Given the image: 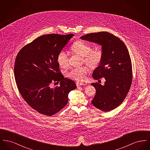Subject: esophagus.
<instances>
[{
	"instance_id": "obj_1",
	"label": "esophagus",
	"mask_w": 150,
	"mask_h": 150,
	"mask_svg": "<svg viewBox=\"0 0 150 150\" xmlns=\"http://www.w3.org/2000/svg\"><path fill=\"white\" fill-rule=\"evenodd\" d=\"M86 84L82 82H76V86L78 87L79 86H85Z\"/></svg>"
}]
</instances>
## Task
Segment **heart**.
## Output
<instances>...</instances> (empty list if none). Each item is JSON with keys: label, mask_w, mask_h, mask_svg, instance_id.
Masks as SVG:
<instances>
[{"label": "heart", "mask_w": 150, "mask_h": 150, "mask_svg": "<svg viewBox=\"0 0 150 150\" xmlns=\"http://www.w3.org/2000/svg\"><path fill=\"white\" fill-rule=\"evenodd\" d=\"M72 50L75 53L83 57L84 61L91 67H95L100 64L102 58V53L99 50H92L90 45L83 42L77 41L74 43ZM57 62L62 68H66L69 66V54L65 51H61L57 57ZM89 69L86 66L74 68L68 72L67 75L69 78L76 80H83L86 78Z\"/></svg>", "instance_id": "b5f03b06"}]
</instances>
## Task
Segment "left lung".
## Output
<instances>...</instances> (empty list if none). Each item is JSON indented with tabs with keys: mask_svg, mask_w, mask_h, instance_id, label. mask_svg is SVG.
<instances>
[{
	"mask_svg": "<svg viewBox=\"0 0 150 150\" xmlns=\"http://www.w3.org/2000/svg\"><path fill=\"white\" fill-rule=\"evenodd\" d=\"M80 38L102 47V58L92 77L96 80L105 78L106 81L104 86L91 84L96 89L92 103L105 112L111 111L125 100L132 84V66L128 50L119 38L106 31L88 34Z\"/></svg>",
	"mask_w": 150,
	"mask_h": 150,
	"instance_id": "8db88e82",
	"label": "left lung"
}]
</instances>
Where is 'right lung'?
<instances>
[{"label": "right lung", "mask_w": 150, "mask_h": 150, "mask_svg": "<svg viewBox=\"0 0 150 150\" xmlns=\"http://www.w3.org/2000/svg\"><path fill=\"white\" fill-rule=\"evenodd\" d=\"M74 35L41 36L23 47L16 58L18 89L29 106L40 114L50 116L59 112L66 105L69 93L76 88L74 81L64 78L57 62L58 54ZM56 81H60V86L50 88Z\"/></svg>", "instance_id": "add662e5"}]
</instances>
